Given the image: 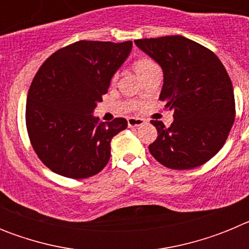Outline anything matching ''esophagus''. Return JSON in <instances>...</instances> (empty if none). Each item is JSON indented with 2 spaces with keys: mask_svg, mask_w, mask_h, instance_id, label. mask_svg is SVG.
Returning a JSON list of instances; mask_svg holds the SVG:
<instances>
[{
  "mask_svg": "<svg viewBox=\"0 0 249 249\" xmlns=\"http://www.w3.org/2000/svg\"><path fill=\"white\" fill-rule=\"evenodd\" d=\"M127 121H128V127H140L144 123L143 118L138 117H129Z\"/></svg>",
  "mask_w": 249,
  "mask_h": 249,
  "instance_id": "34e87169",
  "label": "esophagus"
}]
</instances>
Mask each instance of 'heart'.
I'll use <instances>...</instances> for the list:
<instances>
[{"mask_svg": "<svg viewBox=\"0 0 249 249\" xmlns=\"http://www.w3.org/2000/svg\"><path fill=\"white\" fill-rule=\"evenodd\" d=\"M133 67H135L136 72L140 77H143L144 74L149 73L153 70H157L158 65L149 57H141V58L136 59L135 63H133ZM114 80V78H113Z\"/></svg>", "mask_w": 249, "mask_h": 249, "instance_id": "b5f03b06", "label": "heart"}]
</instances>
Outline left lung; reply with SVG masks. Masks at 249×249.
<instances>
[{
    "label": "left lung",
    "instance_id": "8db88e82",
    "mask_svg": "<svg viewBox=\"0 0 249 249\" xmlns=\"http://www.w3.org/2000/svg\"><path fill=\"white\" fill-rule=\"evenodd\" d=\"M136 45L163 71L160 100L172 109L166 127L151 121L157 140L151 155L172 169L206 163L226 143L236 117L233 86L219 58L204 46L183 36L136 39Z\"/></svg>",
    "mask_w": 249,
    "mask_h": 249
}]
</instances>
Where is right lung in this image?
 I'll use <instances>...</instances> for the list:
<instances>
[{
	"label": "right lung",
	"mask_w": 249,
	"mask_h": 249,
	"mask_svg": "<svg viewBox=\"0 0 249 249\" xmlns=\"http://www.w3.org/2000/svg\"><path fill=\"white\" fill-rule=\"evenodd\" d=\"M131 50L132 41H78L39 67L28 89L26 127L36 155L52 172L82 179L108 163L112 138L127 128V121L100 122L92 113Z\"/></svg>",
	"instance_id": "add662e5"
}]
</instances>
